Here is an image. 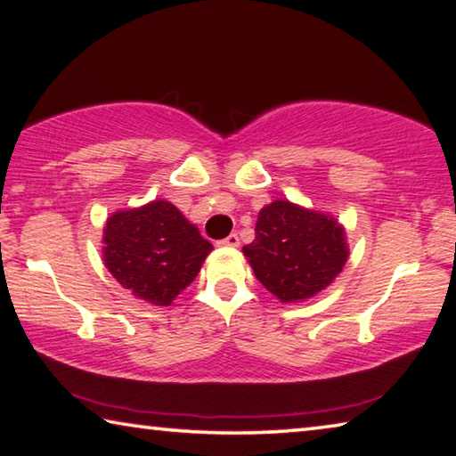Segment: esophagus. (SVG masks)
Returning a JSON list of instances; mask_svg holds the SVG:
<instances>
[{"label": "esophagus", "instance_id": "obj_1", "mask_svg": "<svg viewBox=\"0 0 456 456\" xmlns=\"http://www.w3.org/2000/svg\"><path fill=\"white\" fill-rule=\"evenodd\" d=\"M218 244H220V246H232V248H234V246L240 244V238H238V234H230V236H226V238H222V240H220Z\"/></svg>", "mask_w": 456, "mask_h": 456}]
</instances>
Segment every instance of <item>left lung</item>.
<instances>
[{"label": "left lung", "instance_id": "1", "mask_svg": "<svg viewBox=\"0 0 456 456\" xmlns=\"http://www.w3.org/2000/svg\"><path fill=\"white\" fill-rule=\"evenodd\" d=\"M254 232V242L242 250L258 282L282 302L314 297L346 265L340 224L286 200L262 208Z\"/></svg>", "mask_w": 456, "mask_h": 456}]
</instances>
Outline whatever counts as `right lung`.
Returning <instances> with one entry per match:
<instances>
[{
  "label": "right lung",
  "instance_id": "obj_1",
  "mask_svg": "<svg viewBox=\"0 0 456 456\" xmlns=\"http://www.w3.org/2000/svg\"><path fill=\"white\" fill-rule=\"evenodd\" d=\"M111 276L151 305L167 306L194 281L212 244L166 200L116 212L103 228Z\"/></svg>",
  "mask_w": 456,
  "mask_h": 456
}]
</instances>
